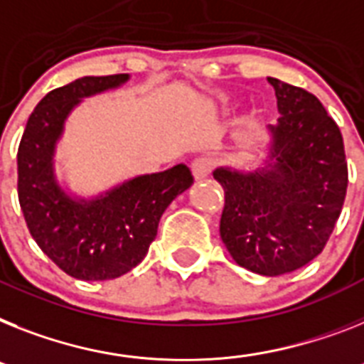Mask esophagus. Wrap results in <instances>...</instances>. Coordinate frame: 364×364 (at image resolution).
Returning a JSON list of instances; mask_svg holds the SVG:
<instances>
[{
	"instance_id": "esophagus-1",
	"label": "esophagus",
	"mask_w": 364,
	"mask_h": 364,
	"mask_svg": "<svg viewBox=\"0 0 364 364\" xmlns=\"http://www.w3.org/2000/svg\"><path fill=\"white\" fill-rule=\"evenodd\" d=\"M214 160L210 158H197V160L191 164V173H193L195 180H204L208 178L210 173L214 171Z\"/></svg>"
}]
</instances>
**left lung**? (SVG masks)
Here are the masks:
<instances>
[{
	"mask_svg": "<svg viewBox=\"0 0 364 364\" xmlns=\"http://www.w3.org/2000/svg\"><path fill=\"white\" fill-rule=\"evenodd\" d=\"M281 113L269 161L255 173L214 171L225 191L219 234L242 268L260 275L299 269L326 247L342 212L348 161L337 122L312 92L268 77Z\"/></svg>",
	"mask_w": 364,
	"mask_h": 364,
	"instance_id": "8db88e82",
	"label": "left lung"
}]
</instances>
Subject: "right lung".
<instances>
[{
	"mask_svg": "<svg viewBox=\"0 0 364 364\" xmlns=\"http://www.w3.org/2000/svg\"><path fill=\"white\" fill-rule=\"evenodd\" d=\"M126 80L128 74L85 76L53 89L29 115L18 146V200L27 229L44 255L81 281H107L135 268L165 208L193 184L184 164L132 178L91 200L72 199L57 184L53 150L72 107Z\"/></svg>",
	"mask_w": 364,
	"mask_h": 364,
	"instance_id": "1",
	"label": "right lung"
}]
</instances>
